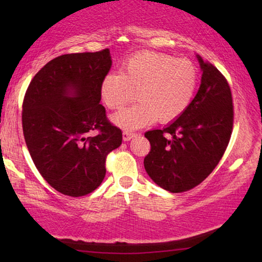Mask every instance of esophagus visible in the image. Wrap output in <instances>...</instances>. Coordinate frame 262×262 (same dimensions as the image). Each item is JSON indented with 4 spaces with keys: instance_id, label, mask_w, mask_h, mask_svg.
Segmentation results:
<instances>
[{
    "instance_id": "obj_1",
    "label": "esophagus",
    "mask_w": 262,
    "mask_h": 262,
    "mask_svg": "<svg viewBox=\"0 0 262 262\" xmlns=\"http://www.w3.org/2000/svg\"><path fill=\"white\" fill-rule=\"evenodd\" d=\"M135 135H136L135 133H133V132L123 130V133H122V139H123V141H129V140L133 139V137H134Z\"/></svg>"
}]
</instances>
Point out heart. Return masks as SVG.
Masks as SVG:
<instances>
[{
	"mask_svg": "<svg viewBox=\"0 0 262 262\" xmlns=\"http://www.w3.org/2000/svg\"><path fill=\"white\" fill-rule=\"evenodd\" d=\"M199 70L193 62L156 52L130 56L119 73H108L101 81L100 96L110 110H121L134 98L132 107L115 113L112 121L123 129L174 120L193 99Z\"/></svg>",
	"mask_w": 262,
	"mask_h": 262,
	"instance_id": "heart-1",
	"label": "heart"
}]
</instances>
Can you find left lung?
<instances>
[{
    "mask_svg": "<svg viewBox=\"0 0 262 262\" xmlns=\"http://www.w3.org/2000/svg\"><path fill=\"white\" fill-rule=\"evenodd\" d=\"M198 56L201 85L180 117L144 134L151 149L144 168L159 187L183 193L201 184L223 157L233 127L229 83L210 62Z\"/></svg>",
    "mask_w": 262,
    "mask_h": 262,
    "instance_id": "1",
    "label": "left lung"
}]
</instances>
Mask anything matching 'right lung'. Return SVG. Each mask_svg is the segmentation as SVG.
I'll use <instances>...</instances> for the list:
<instances>
[{
	"instance_id": "obj_1",
	"label": "right lung",
	"mask_w": 262,
	"mask_h": 262,
	"mask_svg": "<svg viewBox=\"0 0 262 262\" xmlns=\"http://www.w3.org/2000/svg\"><path fill=\"white\" fill-rule=\"evenodd\" d=\"M112 60L108 48L64 54L34 75L21 111L24 139L42 178L68 196L94 192L105 162L120 147L122 132L100 104V85ZM95 130L97 135L89 137Z\"/></svg>"
}]
</instances>
